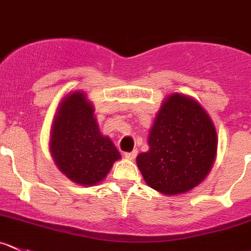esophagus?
<instances>
[{
  "label": "esophagus",
  "mask_w": 251,
  "mask_h": 251,
  "mask_svg": "<svg viewBox=\"0 0 251 251\" xmlns=\"http://www.w3.org/2000/svg\"><path fill=\"white\" fill-rule=\"evenodd\" d=\"M136 155H137V151H136V150H133L132 152L125 153V158H126V159H128V160H133V159H135Z\"/></svg>",
  "instance_id": "1"
}]
</instances>
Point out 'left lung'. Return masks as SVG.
<instances>
[{
	"label": "left lung",
	"mask_w": 251,
	"mask_h": 251,
	"mask_svg": "<svg viewBox=\"0 0 251 251\" xmlns=\"http://www.w3.org/2000/svg\"><path fill=\"white\" fill-rule=\"evenodd\" d=\"M136 163L148 186L167 196L190 191L205 180L217 153V132L201 104L185 94L163 100Z\"/></svg>",
	"instance_id": "left-lung-1"
}]
</instances>
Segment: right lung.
I'll use <instances>...</instances> for the list:
<instances>
[{
	"mask_svg": "<svg viewBox=\"0 0 251 251\" xmlns=\"http://www.w3.org/2000/svg\"><path fill=\"white\" fill-rule=\"evenodd\" d=\"M50 152L56 167L71 181L93 186L104 180L121 154L100 133L86 93L66 94L56 109L50 131Z\"/></svg>",
	"mask_w": 251,
	"mask_h": 251,
	"instance_id": "right-lung-1",
	"label": "right lung"
}]
</instances>
